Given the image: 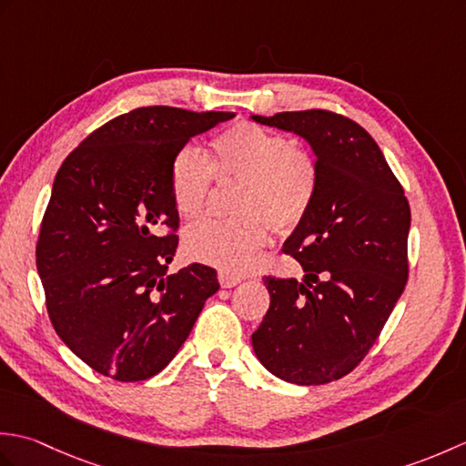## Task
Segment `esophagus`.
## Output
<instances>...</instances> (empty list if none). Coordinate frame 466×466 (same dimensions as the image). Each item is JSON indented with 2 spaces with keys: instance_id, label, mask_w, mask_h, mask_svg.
Masks as SVG:
<instances>
[{
  "instance_id": "esophagus-1",
  "label": "esophagus",
  "mask_w": 466,
  "mask_h": 466,
  "mask_svg": "<svg viewBox=\"0 0 466 466\" xmlns=\"http://www.w3.org/2000/svg\"><path fill=\"white\" fill-rule=\"evenodd\" d=\"M218 280H220V286H222V289H232V286H236V284H240V282H242L240 276L230 274V272H220V274H218Z\"/></svg>"
}]
</instances>
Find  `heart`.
<instances>
[{"label": "heart", "instance_id": "obj_1", "mask_svg": "<svg viewBox=\"0 0 466 466\" xmlns=\"http://www.w3.org/2000/svg\"><path fill=\"white\" fill-rule=\"evenodd\" d=\"M212 174L240 177L234 210L226 220H202L184 232V252L192 260L240 274L268 238V222L289 230L309 212L316 190L312 157L289 137L250 122L228 127L212 142L210 164L196 147H182L170 162L167 184L177 214L198 218L208 204Z\"/></svg>", "mask_w": 466, "mask_h": 466}]
</instances>
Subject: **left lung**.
Returning a JSON list of instances; mask_svg holds the SVG:
<instances>
[{
    "mask_svg": "<svg viewBox=\"0 0 466 466\" xmlns=\"http://www.w3.org/2000/svg\"><path fill=\"white\" fill-rule=\"evenodd\" d=\"M300 136L316 157L309 212L284 242L302 280L266 279L270 309L252 349L279 379L316 386L359 364L409 279L410 208L372 136L326 110L250 116Z\"/></svg>",
    "mask_w": 466,
    "mask_h": 466,
    "instance_id": "8db88e82",
    "label": "left lung"
}]
</instances>
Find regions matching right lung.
I'll return each instance as SVG.
<instances>
[{"mask_svg": "<svg viewBox=\"0 0 466 466\" xmlns=\"http://www.w3.org/2000/svg\"><path fill=\"white\" fill-rule=\"evenodd\" d=\"M234 112L137 107L97 127L54 180L35 248L47 314L77 359L114 380L160 372L220 289L216 270L167 272L177 228L167 184L177 150Z\"/></svg>", "mask_w": 466, "mask_h": 466, "instance_id": "1", "label": "right lung"}]
</instances>
